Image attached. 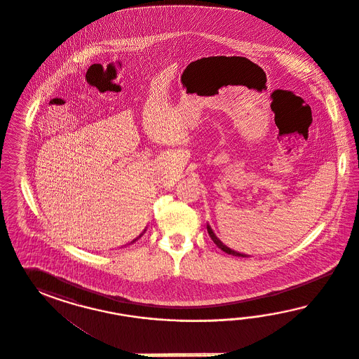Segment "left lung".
Here are the masks:
<instances>
[{
  "instance_id": "8db88e82",
  "label": "left lung",
  "mask_w": 359,
  "mask_h": 359,
  "mask_svg": "<svg viewBox=\"0 0 359 359\" xmlns=\"http://www.w3.org/2000/svg\"><path fill=\"white\" fill-rule=\"evenodd\" d=\"M208 233H209V236H210V238L213 239V242L216 243L218 246V249H221L222 251H225L226 254H230V255H234V257H242V258H246V257H249V255H246V254H242V252H238V251L231 250V249H229L226 245H224L219 239L216 237V234L213 233V230L212 228L207 225Z\"/></svg>"
}]
</instances>
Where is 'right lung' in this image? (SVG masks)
I'll return each instance as SVG.
<instances>
[{"instance_id":"right-lung-1","label":"right lung","mask_w":359,"mask_h":359,"mask_svg":"<svg viewBox=\"0 0 359 359\" xmlns=\"http://www.w3.org/2000/svg\"><path fill=\"white\" fill-rule=\"evenodd\" d=\"M133 242H134V241H133Z\"/></svg>"}]
</instances>
